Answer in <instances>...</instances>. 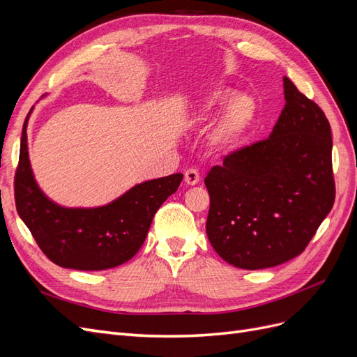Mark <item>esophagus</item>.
Here are the masks:
<instances>
[{"mask_svg":"<svg viewBox=\"0 0 357 357\" xmlns=\"http://www.w3.org/2000/svg\"><path fill=\"white\" fill-rule=\"evenodd\" d=\"M185 181L188 183V185H190V186L198 185V183H199V172H198V169L189 168L185 172Z\"/></svg>","mask_w":357,"mask_h":357,"instance_id":"esophagus-1","label":"esophagus"}]
</instances>
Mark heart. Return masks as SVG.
<instances>
[{"label":"heart","mask_w":357,"mask_h":357,"mask_svg":"<svg viewBox=\"0 0 357 357\" xmlns=\"http://www.w3.org/2000/svg\"><path fill=\"white\" fill-rule=\"evenodd\" d=\"M223 109L226 110L215 131V143L228 147L238 143L252 126L256 116V104L250 96L238 95L232 89H215L199 105L198 119L207 121Z\"/></svg>","instance_id":"obj_1"}]
</instances>
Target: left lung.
I'll return each instance as SVG.
<instances>
[{
	"mask_svg": "<svg viewBox=\"0 0 357 357\" xmlns=\"http://www.w3.org/2000/svg\"><path fill=\"white\" fill-rule=\"evenodd\" d=\"M286 105L271 135L213 167L207 236L218 255L243 269L296 257L335 201L331 125L320 107L283 77Z\"/></svg>",
	"mask_w": 357,
	"mask_h": 357,
	"instance_id": "8db88e82",
	"label": "left lung"
}]
</instances>
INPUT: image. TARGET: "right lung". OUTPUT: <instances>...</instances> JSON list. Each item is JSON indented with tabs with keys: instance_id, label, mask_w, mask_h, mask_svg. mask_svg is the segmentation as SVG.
Masks as SVG:
<instances>
[{
	"instance_id": "right-lung-1",
	"label": "right lung",
	"mask_w": 357,
	"mask_h": 357,
	"mask_svg": "<svg viewBox=\"0 0 357 357\" xmlns=\"http://www.w3.org/2000/svg\"><path fill=\"white\" fill-rule=\"evenodd\" d=\"M29 114L20 138L15 201L41 252L53 264L80 271H101L128 262L143 245L155 213L178 189L183 174L139 183L102 207H61L41 192L32 174L26 143Z\"/></svg>"
}]
</instances>
